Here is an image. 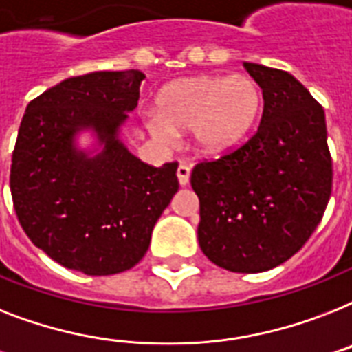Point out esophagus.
Returning <instances> with one entry per match:
<instances>
[{"mask_svg": "<svg viewBox=\"0 0 352 352\" xmlns=\"http://www.w3.org/2000/svg\"><path fill=\"white\" fill-rule=\"evenodd\" d=\"M177 179H179V184L186 186L190 182V166H186V164H179L177 168Z\"/></svg>", "mask_w": 352, "mask_h": 352, "instance_id": "34e87169", "label": "esophagus"}]
</instances>
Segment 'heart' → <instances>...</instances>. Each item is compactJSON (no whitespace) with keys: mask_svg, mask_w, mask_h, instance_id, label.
<instances>
[{"mask_svg":"<svg viewBox=\"0 0 352 352\" xmlns=\"http://www.w3.org/2000/svg\"><path fill=\"white\" fill-rule=\"evenodd\" d=\"M262 107V88L251 76H191L162 88L157 97L160 116L150 113L146 128L159 141H170L173 130H191L201 153L222 155L245 141Z\"/></svg>","mask_w":352,"mask_h":352,"instance_id":"heart-1","label":"heart"}]
</instances>
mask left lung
<instances>
[{
  "instance_id": "left-lung-1",
  "label": "left lung",
  "mask_w": 352,
  "mask_h": 352,
  "mask_svg": "<svg viewBox=\"0 0 352 352\" xmlns=\"http://www.w3.org/2000/svg\"><path fill=\"white\" fill-rule=\"evenodd\" d=\"M244 68L262 88L264 111L250 141L199 162L191 188L201 202L202 253L233 273L273 270L320 224L333 188L324 108L291 74Z\"/></svg>"
}]
</instances>
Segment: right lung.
<instances>
[{"mask_svg":"<svg viewBox=\"0 0 352 352\" xmlns=\"http://www.w3.org/2000/svg\"><path fill=\"white\" fill-rule=\"evenodd\" d=\"M142 79L139 70L70 77L23 116L10 166L14 210L32 244L68 270L101 276L133 267L179 190L177 162L144 164L119 139ZM81 129L103 144L97 156L73 144Z\"/></svg>","mask_w":352,"mask_h":352,"instance_id":"add662e5","label":"right lung"}]
</instances>
